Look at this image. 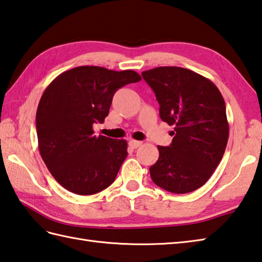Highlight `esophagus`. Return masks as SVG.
<instances>
[{"instance_id": "esophagus-1", "label": "esophagus", "mask_w": 262, "mask_h": 262, "mask_svg": "<svg viewBox=\"0 0 262 262\" xmlns=\"http://www.w3.org/2000/svg\"><path fill=\"white\" fill-rule=\"evenodd\" d=\"M141 141H138V140H133V139H131V140L129 141V146L131 147V148H133V149H136V148H138L139 146H141Z\"/></svg>"}]
</instances>
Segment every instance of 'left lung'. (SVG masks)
Here are the masks:
<instances>
[{
  "mask_svg": "<svg viewBox=\"0 0 262 262\" xmlns=\"http://www.w3.org/2000/svg\"><path fill=\"white\" fill-rule=\"evenodd\" d=\"M141 74L156 95L161 119L175 126L172 143L157 147L158 161L149 168L152 182L173 193L199 189L221 163L228 140L221 92L184 68L159 67Z\"/></svg>",
  "mask_w": 262,
  "mask_h": 262,
  "instance_id": "obj_1",
  "label": "left lung"
}]
</instances>
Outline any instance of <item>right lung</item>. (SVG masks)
I'll return each mask as SVG.
<instances>
[{
  "label": "right lung",
  "mask_w": 262,
  "mask_h": 262,
  "mask_svg": "<svg viewBox=\"0 0 262 262\" xmlns=\"http://www.w3.org/2000/svg\"><path fill=\"white\" fill-rule=\"evenodd\" d=\"M140 80L132 70L83 66L61 73L45 89L36 113L38 148L64 189L89 195L114 182L127 143L95 136L93 125L108 115L117 89Z\"/></svg>",
  "instance_id": "add662e5"
}]
</instances>
